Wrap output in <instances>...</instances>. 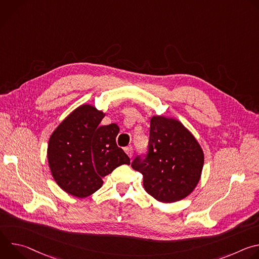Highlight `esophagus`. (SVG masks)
<instances>
[{"label": "esophagus", "mask_w": 259, "mask_h": 259, "mask_svg": "<svg viewBox=\"0 0 259 259\" xmlns=\"http://www.w3.org/2000/svg\"><path fill=\"white\" fill-rule=\"evenodd\" d=\"M125 153L127 154V156H128L129 158H131V157L133 156V149H132V147H126V149H125Z\"/></svg>", "instance_id": "34e87169"}]
</instances>
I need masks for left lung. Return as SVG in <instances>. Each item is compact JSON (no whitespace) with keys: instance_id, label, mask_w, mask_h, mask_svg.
Segmentation results:
<instances>
[{"instance_id":"obj_1","label":"left lung","mask_w":259,"mask_h":259,"mask_svg":"<svg viewBox=\"0 0 259 259\" xmlns=\"http://www.w3.org/2000/svg\"><path fill=\"white\" fill-rule=\"evenodd\" d=\"M150 152L132 168L143 176V188L157 201L174 203L191 195L201 179L204 152L180 121L162 115L151 118Z\"/></svg>"}]
</instances>
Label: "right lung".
I'll list each match as a JSON object with an SVG mask.
<instances>
[{
	"mask_svg": "<svg viewBox=\"0 0 259 259\" xmlns=\"http://www.w3.org/2000/svg\"><path fill=\"white\" fill-rule=\"evenodd\" d=\"M105 113L84 103L67 115L52 132L48 165L58 187L76 198H86L103 184L102 177L130 159L116 143L117 124L100 126Z\"/></svg>",
	"mask_w": 259,
	"mask_h": 259,
	"instance_id": "obj_1",
	"label": "right lung"
}]
</instances>
